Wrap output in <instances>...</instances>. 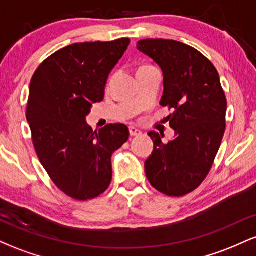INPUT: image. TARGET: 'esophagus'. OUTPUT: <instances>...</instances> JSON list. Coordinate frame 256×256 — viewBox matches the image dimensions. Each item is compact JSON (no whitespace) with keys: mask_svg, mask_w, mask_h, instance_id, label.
<instances>
[{"mask_svg":"<svg viewBox=\"0 0 256 256\" xmlns=\"http://www.w3.org/2000/svg\"><path fill=\"white\" fill-rule=\"evenodd\" d=\"M128 131H130V136H131V137L140 136V134H142V132L138 130V128H134V126H130V128H128Z\"/></svg>","mask_w":256,"mask_h":256,"instance_id":"obj_1","label":"esophagus"}]
</instances>
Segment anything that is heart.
<instances>
[{
    "instance_id": "b5f03b06",
    "label": "heart",
    "mask_w": 256,
    "mask_h": 256,
    "mask_svg": "<svg viewBox=\"0 0 256 256\" xmlns=\"http://www.w3.org/2000/svg\"><path fill=\"white\" fill-rule=\"evenodd\" d=\"M142 68H143V67H142Z\"/></svg>"
}]
</instances>
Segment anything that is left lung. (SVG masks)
Returning a JSON list of instances; mask_svg holds the SVG:
<instances>
[{"label": "left lung", "mask_w": 256, "mask_h": 256, "mask_svg": "<svg viewBox=\"0 0 256 256\" xmlns=\"http://www.w3.org/2000/svg\"><path fill=\"white\" fill-rule=\"evenodd\" d=\"M137 49L160 66L164 95L160 104L174 138L164 143L150 131L154 150L146 161V178L160 192L184 196L207 177L225 132L226 98L213 64L198 50L171 40H142Z\"/></svg>", "instance_id": "obj_1"}]
</instances>
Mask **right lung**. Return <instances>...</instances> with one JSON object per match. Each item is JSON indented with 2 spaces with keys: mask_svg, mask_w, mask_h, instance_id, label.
Masks as SVG:
<instances>
[{
  "mask_svg": "<svg viewBox=\"0 0 256 256\" xmlns=\"http://www.w3.org/2000/svg\"><path fill=\"white\" fill-rule=\"evenodd\" d=\"M128 44V38L71 44L46 58L31 79L26 119L37 156L58 189L79 201L107 190L112 155L128 140L124 124L98 131L86 124Z\"/></svg>",
  "mask_w": 256,
  "mask_h": 256,
  "instance_id": "right-lung-1",
  "label": "right lung"
}]
</instances>
